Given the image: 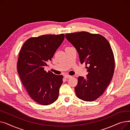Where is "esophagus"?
Listing matches in <instances>:
<instances>
[{
  "label": "esophagus",
  "instance_id": "obj_1",
  "mask_svg": "<svg viewBox=\"0 0 130 130\" xmlns=\"http://www.w3.org/2000/svg\"><path fill=\"white\" fill-rule=\"evenodd\" d=\"M65 78H70L72 77V76H70V75H65L64 76Z\"/></svg>",
  "mask_w": 130,
  "mask_h": 130
}]
</instances>
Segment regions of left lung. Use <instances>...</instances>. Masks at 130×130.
<instances>
[{
    "mask_svg": "<svg viewBox=\"0 0 130 130\" xmlns=\"http://www.w3.org/2000/svg\"><path fill=\"white\" fill-rule=\"evenodd\" d=\"M66 39L75 47L81 64L88 74L78 77L75 87L78 98L92 102L103 94L112 79L115 68L113 51L108 40L99 34L87 31L66 34Z\"/></svg>",
    "mask_w": 130,
    "mask_h": 130,
    "instance_id": "1",
    "label": "left lung"
}]
</instances>
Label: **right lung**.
<instances>
[{
	"label": "right lung",
	"instance_id": "obj_1",
	"mask_svg": "<svg viewBox=\"0 0 130 130\" xmlns=\"http://www.w3.org/2000/svg\"><path fill=\"white\" fill-rule=\"evenodd\" d=\"M64 37L63 34L31 37L24 43L19 52V76L30 97L39 104L50 105L58 98L63 76L47 72L44 67L51 61Z\"/></svg>",
	"mask_w": 130,
	"mask_h": 130
}]
</instances>
